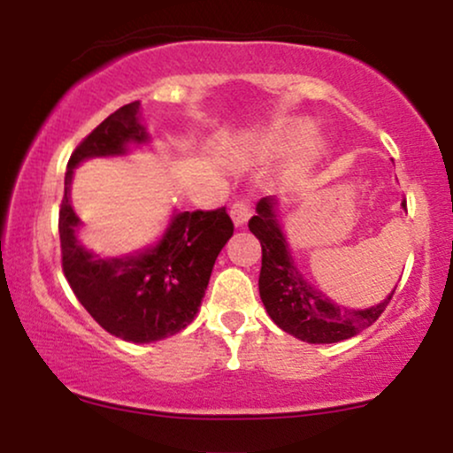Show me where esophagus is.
<instances>
[{
	"instance_id": "obj_1",
	"label": "esophagus",
	"mask_w": 453,
	"mask_h": 453,
	"mask_svg": "<svg viewBox=\"0 0 453 453\" xmlns=\"http://www.w3.org/2000/svg\"><path fill=\"white\" fill-rule=\"evenodd\" d=\"M230 217H232L234 226H236V227H242L244 223L249 221V217H251V209H249L247 202H236V204H232V209H230Z\"/></svg>"
}]
</instances>
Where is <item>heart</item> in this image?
<instances>
[{"instance_id": "heart-1", "label": "heart", "mask_w": 453, "mask_h": 453, "mask_svg": "<svg viewBox=\"0 0 453 453\" xmlns=\"http://www.w3.org/2000/svg\"><path fill=\"white\" fill-rule=\"evenodd\" d=\"M294 149H298L304 159H311L313 155L319 153L321 138L313 136V127L306 121H292L274 127L259 142V150L264 155H270V157H279V155L289 153Z\"/></svg>"}]
</instances>
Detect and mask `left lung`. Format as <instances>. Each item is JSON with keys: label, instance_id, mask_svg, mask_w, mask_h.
Instances as JSON below:
<instances>
[{"label": "left lung", "instance_id": "left-lung-1", "mask_svg": "<svg viewBox=\"0 0 453 453\" xmlns=\"http://www.w3.org/2000/svg\"><path fill=\"white\" fill-rule=\"evenodd\" d=\"M400 206L407 211L404 202ZM279 209L280 202L277 197L266 196L257 202L256 215L249 219V230L256 234L262 244L259 298L266 306L270 319L288 334L313 345L347 341L375 324L396 288L381 303L368 309L336 304L313 283H309V279H304L296 266L288 236L280 226Z\"/></svg>", "mask_w": 453, "mask_h": 453}]
</instances>
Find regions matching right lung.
I'll return each mask as SVG.
<instances>
[{"mask_svg":"<svg viewBox=\"0 0 453 453\" xmlns=\"http://www.w3.org/2000/svg\"><path fill=\"white\" fill-rule=\"evenodd\" d=\"M149 142L140 102L104 119L67 161L59 211L64 273L78 303L104 330L138 345L168 339L194 321L215 259L234 234L226 206L194 212L174 209L157 241L136 251L102 257L81 242L82 221L70 200L74 170L87 159L126 157L132 147Z\"/></svg>","mask_w":453,"mask_h":453,"instance_id":"1","label":"right lung"}]
</instances>
